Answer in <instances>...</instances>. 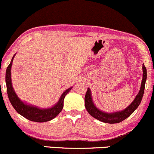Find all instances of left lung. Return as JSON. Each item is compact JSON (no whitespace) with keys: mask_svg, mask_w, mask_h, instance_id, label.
Here are the masks:
<instances>
[{"mask_svg":"<svg viewBox=\"0 0 154 154\" xmlns=\"http://www.w3.org/2000/svg\"><path fill=\"white\" fill-rule=\"evenodd\" d=\"M146 76V68L144 65H143V79H142L141 88H140L139 94L137 95V97H136L135 100L133 101V102H132L127 108H126L125 109L122 111V112L108 114V113L103 112L102 111L99 110L98 109L94 106V103L92 102L90 89L88 88L85 97V107H86L87 112H88L89 114H90L91 116H92L93 117L97 119H98L99 121H101V122H104V123H119V122L126 119V118H128L130 115H131L134 111L137 109V108L139 106L140 103L141 102L142 97H143V93H144Z\"/></svg>","mask_w":154,"mask_h":154,"instance_id":"8db88e82","label":"left lung"}]
</instances>
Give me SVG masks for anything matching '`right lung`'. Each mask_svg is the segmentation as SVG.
<instances>
[{
    "label": "right lung",
    "mask_w": 154,
    "mask_h": 154,
    "mask_svg": "<svg viewBox=\"0 0 154 154\" xmlns=\"http://www.w3.org/2000/svg\"><path fill=\"white\" fill-rule=\"evenodd\" d=\"M13 58H14V56L11 60V63L8 66L6 73H5V82H6L8 96L9 100L13 108L23 117L26 118L27 119L30 121H32V122H45L50 121L55 116H57L63 108V102L65 95L71 90L72 87L67 89L60 97L57 104L54 105L53 107L52 108L42 109H39L38 107H35V106L25 104L17 97L15 91L13 90L12 83H11V69Z\"/></svg>",
    "instance_id": "obj_1"
}]
</instances>
